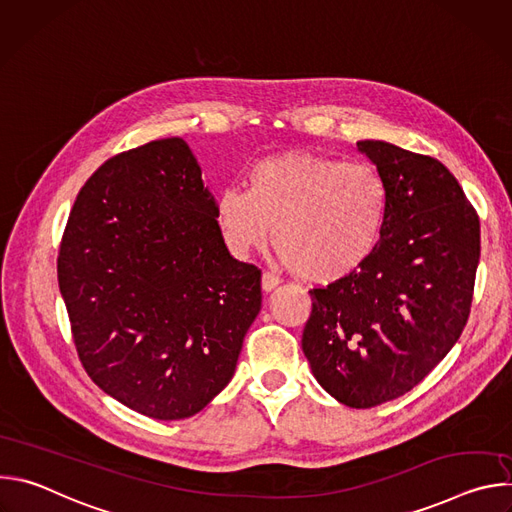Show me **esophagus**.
Wrapping results in <instances>:
<instances>
[{"label": "esophagus", "instance_id": "34e87169", "mask_svg": "<svg viewBox=\"0 0 512 512\" xmlns=\"http://www.w3.org/2000/svg\"><path fill=\"white\" fill-rule=\"evenodd\" d=\"M277 285H279V277H277V275H273V273H269V271H265V273L261 275V287H263L265 294H269V291H273Z\"/></svg>", "mask_w": 512, "mask_h": 512}]
</instances>
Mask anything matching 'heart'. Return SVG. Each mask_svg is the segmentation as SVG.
Wrapping results in <instances>:
<instances>
[{
    "label": "heart",
    "mask_w": 512,
    "mask_h": 512,
    "mask_svg": "<svg viewBox=\"0 0 512 512\" xmlns=\"http://www.w3.org/2000/svg\"><path fill=\"white\" fill-rule=\"evenodd\" d=\"M389 188L377 168L308 152L259 160L247 190L225 188L216 223L237 255L273 245L285 267L314 283H334L360 269L379 247Z\"/></svg>",
    "instance_id": "heart-1"
}]
</instances>
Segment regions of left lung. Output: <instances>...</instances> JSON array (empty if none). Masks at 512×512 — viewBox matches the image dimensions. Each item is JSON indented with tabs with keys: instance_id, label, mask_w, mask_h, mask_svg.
<instances>
[{
	"instance_id": "obj_1",
	"label": "left lung",
	"mask_w": 512,
	"mask_h": 512,
	"mask_svg": "<svg viewBox=\"0 0 512 512\" xmlns=\"http://www.w3.org/2000/svg\"><path fill=\"white\" fill-rule=\"evenodd\" d=\"M385 178L379 247L352 275L310 291L302 350L336 401L371 409L419 385L470 316L480 221L450 170L389 141H356Z\"/></svg>"
}]
</instances>
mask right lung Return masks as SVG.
I'll list each match as a JSON object with an SVG mask.
<instances>
[{
    "mask_svg": "<svg viewBox=\"0 0 512 512\" xmlns=\"http://www.w3.org/2000/svg\"><path fill=\"white\" fill-rule=\"evenodd\" d=\"M58 285L93 383L164 421L192 417L229 385L261 310V271L229 253L182 137L117 154L87 180Z\"/></svg>",
    "mask_w": 512,
    "mask_h": 512,
    "instance_id": "1",
    "label": "right lung"
}]
</instances>
